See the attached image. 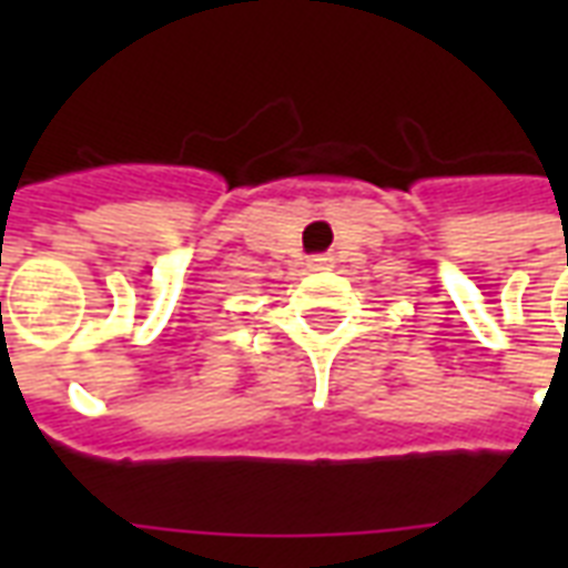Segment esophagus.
<instances>
[{
    "instance_id": "obj_1",
    "label": "esophagus",
    "mask_w": 568,
    "mask_h": 568,
    "mask_svg": "<svg viewBox=\"0 0 568 568\" xmlns=\"http://www.w3.org/2000/svg\"><path fill=\"white\" fill-rule=\"evenodd\" d=\"M310 267L312 271H329L333 267V256H312Z\"/></svg>"
}]
</instances>
